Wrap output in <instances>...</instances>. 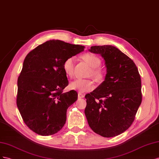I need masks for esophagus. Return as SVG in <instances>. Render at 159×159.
Here are the masks:
<instances>
[{"label": "esophagus", "instance_id": "esophagus-1", "mask_svg": "<svg viewBox=\"0 0 159 159\" xmlns=\"http://www.w3.org/2000/svg\"><path fill=\"white\" fill-rule=\"evenodd\" d=\"M78 97L79 98H84V94L81 93H78Z\"/></svg>", "mask_w": 159, "mask_h": 159}]
</instances>
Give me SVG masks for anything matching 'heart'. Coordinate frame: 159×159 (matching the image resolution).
<instances>
[{
    "label": "heart",
    "mask_w": 159,
    "mask_h": 159,
    "mask_svg": "<svg viewBox=\"0 0 159 159\" xmlns=\"http://www.w3.org/2000/svg\"><path fill=\"white\" fill-rule=\"evenodd\" d=\"M83 58L91 66L93 69L90 75L97 80H101L103 79V72L98 66L101 64V60L98 57L91 53H86L83 55ZM75 57H70L67 58L63 63V69L66 75L72 76L74 74ZM94 83L90 79H76L70 83V88L72 90H79L80 92L90 91L94 88Z\"/></svg>",
    "instance_id": "1"
}]
</instances>
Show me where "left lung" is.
<instances>
[{"mask_svg": "<svg viewBox=\"0 0 159 159\" xmlns=\"http://www.w3.org/2000/svg\"><path fill=\"white\" fill-rule=\"evenodd\" d=\"M89 51L105 61V80L85 95L84 113L94 133L104 137H116L134 120L142 102L141 79L133 61L111 45L93 46Z\"/></svg>", "mask_w": 159, "mask_h": 159, "instance_id": "1", "label": "left lung"}]
</instances>
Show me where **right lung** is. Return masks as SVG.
Returning <instances> with one entry per match:
<instances>
[{
	"instance_id": "obj_1",
	"label": "right lung",
	"mask_w": 159,
	"mask_h": 159,
	"mask_svg": "<svg viewBox=\"0 0 159 159\" xmlns=\"http://www.w3.org/2000/svg\"><path fill=\"white\" fill-rule=\"evenodd\" d=\"M84 47L59 40H48L25 58L18 78L16 105L24 122L42 136L58 133L66 120V111L78 98L75 90L62 93L69 84L63 63Z\"/></svg>"
}]
</instances>
